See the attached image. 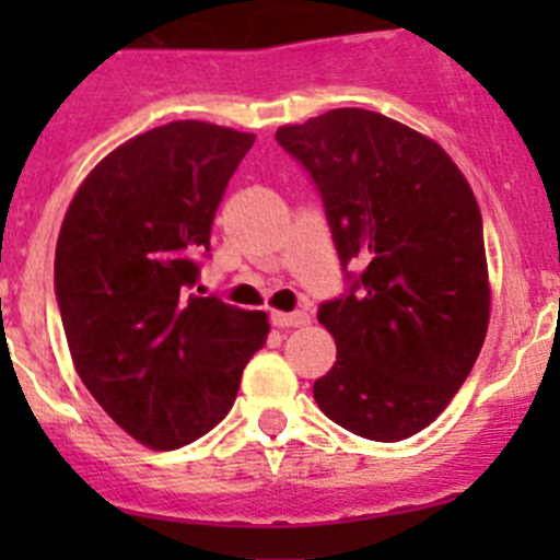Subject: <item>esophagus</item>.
Masks as SVG:
<instances>
[{"label": "esophagus", "mask_w": 560, "mask_h": 560, "mask_svg": "<svg viewBox=\"0 0 560 560\" xmlns=\"http://www.w3.org/2000/svg\"><path fill=\"white\" fill-rule=\"evenodd\" d=\"M270 319H273L276 327H306L308 322H312V316H308L306 312H292V314L273 312L270 314Z\"/></svg>", "instance_id": "esophagus-1"}]
</instances>
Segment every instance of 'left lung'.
I'll use <instances>...</instances> for the list:
<instances>
[{"label":"left lung","instance_id":"left-lung-1","mask_svg":"<svg viewBox=\"0 0 560 560\" xmlns=\"http://www.w3.org/2000/svg\"><path fill=\"white\" fill-rule=\"evenodd\" d=\"M276 140L319 186L343 268L363 265L316 314L338 354L314 400L371 442L415 436L447 409L488 332L477 197L436 140L376 110L336 107Z\"/></svg>","mask_w":560,"mask_h":560}]
</instances>
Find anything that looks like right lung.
I'll list each match as a JSON object with an SVG mask.
<instances>
[{
    "instance_id": "add662e5",
    "label": "right lung",
    "mask_w": 560,
    "mask_h": 560,
    "mask_svg": "<svg viewBox=\"0 0 560 560\" xmlns=\"http://www.w3.org/2000/svg\"><path fill=\"white\" fill-rule=\"evenodd\" d=\"M254 135L171 121L83 178L56 241V301L78 376L121 431L178 450L211 431L270 325L189 292L230 175Z\"/></svg>"
}]
</instances>
